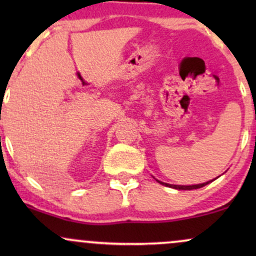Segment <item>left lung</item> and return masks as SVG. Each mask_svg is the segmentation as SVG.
Masks as SVG:
<instances>
[{"label": "left lung", "instance_id": "left-lung-1", "mask_svg": "<svg viewBox=\"0 0 256 256\" xmlns=\"http://www.w3.org/2000/svg\"><path fill=\"white\" fill-rule=\"evenodd\" d=\"M158 183L162 184V185H166V186H170V188H173V189H178V190H192V189H198V188H202L204 186V185H207L208 183H210V182H207V183H204V184H198V185H172V184H167V183H162V182L158 180Z\"/></svg>", "mask_w": 256, "mask_h": 256}]
</instances>
